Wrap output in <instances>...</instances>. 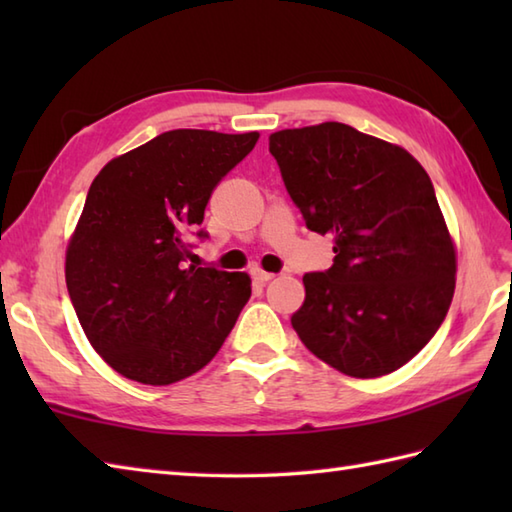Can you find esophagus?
<instances>
[{
	"label": "esophagus",
	"instance_id": "obj_1",
	"mask_svg": "<svg viewBox=\"0 0 512 512\" xmlns=\"http://www.w3.org/2000/svg\"><path fill=\"white\" fill-rule=\"evenodd\" d=\"M250 275H253V279L259 281V284H266V281L275 277L273 273H266V270H262V268H253V270H250Z\"/></svg>",
	"mask_w": 512,
	"mask_h": 512
}]
</instances>
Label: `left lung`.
<instances>
[{"label": "left lung", "mask_w": 512, "mask_h": 512, "mask_svg": "<svg viewBox=\"0 0 512 512\" xmlns=\"http://www.w3.org/2000/svg\"><path fill=\"white\" fill-rule=\"evenodd\" d=\"M270 154L334 264L303 275L292 328L323 363L378 378L409 363L451 306L458 253L433 184L407 149L343 123L281 129Z\"/></svg>", "instance_id": "left-lung-1"}]
</instances>
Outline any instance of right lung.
<instances>
[{"instance_id":"right-lung-1","label":"right lung","mask_w":512,"mask_h":512,"mask_svg":"<svg viewBox=\"0 0 512 512\" xmlns=\"http://www.w3.org/2000/svg\"><path fill=\"white\" fill-rule=\"evenodd\" d=\"M257 140V132L173 129L94 178L65 250V284L90 345L114 372L171 385L220 352L250 299V277L187 266V239Z\"/></svg>"}]
</instances>
